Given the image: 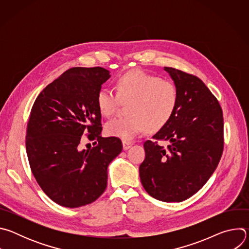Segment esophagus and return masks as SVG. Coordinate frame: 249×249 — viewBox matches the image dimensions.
Listing matches in <instances>:
<instances>
[{
    "label": "esophagus",
    "instance_id": "esophagus-1",
    "mask_svg": "<svg viewBox=\"0 0 249 249\" xmlns=\"http://www.w3.org/2000/svg\"><path fill=\"white\" fill-rule=\"evenodd\" d=\"M122 144H123V149H124V150H128V149L133 145V142L123 141V142H122Z\"/></svg>",
    "mask_w": 249,
    "mask_h": 249
}]
</instances>
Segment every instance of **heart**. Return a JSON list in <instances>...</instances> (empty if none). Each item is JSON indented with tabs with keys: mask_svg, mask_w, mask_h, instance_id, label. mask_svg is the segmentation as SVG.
Instances as JSON below:
<instances>
[{
	"mask_svg": "<svg viewBox=\"0 0 249 249\" xmlns=\"http://www.w3.org/2000/svg\"><path fill=\"white\" fill-rule=\"evenodd\" d=\"M122 102L128 103L129 115L108 121L104 130L109 137L131 141L168 124L178 106L179 89L171 80L135 69L117 78L116 91L103 88L96 94L98 110L105 117L112 116Z\"/></svg>",
	"mask_w": 249,
	"mask_h": 249,
	"instance_id": "1",
	"label": "heart"
}]
</instances>
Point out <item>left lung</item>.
I'll return each mask as SVG.
<instances>
[{
	"label": "left lung",
	"mask_w": 249,
	"mask_h": 249,
	"mask_svg": "<svg viewBox=\"0 0 249 249\" xmlns=\"http://www.w3.org/2000/svg\"><path fill=\"white\" fill-rule=\"evenodd\" d=\"M164 70L178 87V106L168 124L144 143L146 158L139 171L152 197L181 202L200 190L219 164L225 144L223 110L198 77L174 68Z\"/></svg>",
	"instance_id": "1"
}]
</instances>
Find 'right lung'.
Listing matches in <instances>:
<instances>
[{
  "mask_svg": "<svg viewBox=\"0 0 249 249\" xmlns=\"http://www.w3.org/2000/svg\"><path fill=\"white\" fill-rule=\"evenodd\" d=\"M101 67L69 69L35 99L25 147L34 178L55 203L79 208L94 202L107 186V167L121 153L118 138L100 136L96 94L109 79ZM86 136L96 146L81 151Z\"/></svg>",
  "mask_w": 249,
  "mask_h": 249,
  "instance_id": "1",
  "label": "right lung"
}]
</instances>
